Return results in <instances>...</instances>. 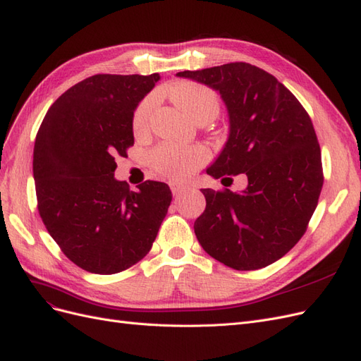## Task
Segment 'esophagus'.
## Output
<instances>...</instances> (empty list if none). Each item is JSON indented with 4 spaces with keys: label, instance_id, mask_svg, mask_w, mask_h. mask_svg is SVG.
<instances>
[{
    "label": "esophagus",
    "instance_id": "1",
    "mask_svg": "<svg viewBox=\"0 0 361 361\" xmlns=\"http://www.w3.org/2000/svg\"><path fill=\"white\" fill-rule=\"evenodd\" d=\"M170 190L174 195H178L183 191H187L188 187H187V185H183V183H179V182H170Z\"/></svg>",
    "mask_w": 361,
    "mask_h": 361
}]
</instances>
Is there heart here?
Listing matches in <instances>:
<instances>
[{"label":"heart","instance_id":"b5f03b06","mask_svg":"<svg viewBox=\"0 0 361 361\" xmlns=\"http://www.w3.org/2000/svg\"><path fill=\"white\" fill-rule=\"evenodd\" d=\"M169 96L195 122H211L220 113V101L209 87L192 81H179L169 87ZM155 97L147 96L141 101L133 114L134 133H143L149 125ZM209 158L207 150L202 146L161 145L152 152L149 161L157 173L173 180H183L199 170Z\"/></svg>","mask_w":361,"mask_h":361}]
</instances>
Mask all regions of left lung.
I'll return each mask as SVG.
<instances>
[{
	"label": "left lung",
	"instance_id": "left-lung-1",
	"mask_svg": "<svg viewBox=\"0 0 361 361\" xmlns=\"http://www.w3.org/2000/svg\"><path fill=\"white\" fill-rule=\"evenodd\" d=\"M178 76L212 87L227 106L231 134L207 174L248 179L243 192L202 190L206 207L195 236L227 267L265 268L300 241L318 206L324 173L310 116L276 76L250 63Z\"/></svg>",
	"mask_w": 361,
	"mask_h": 361
}]
</instances>
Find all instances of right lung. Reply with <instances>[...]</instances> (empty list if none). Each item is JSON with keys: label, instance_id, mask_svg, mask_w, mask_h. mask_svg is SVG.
Wrapping results in <instances>:
<instances>
[{"label": "right lung", "instance_id": "obj_1", "mask_svg": "<svg viewBox=\"0 0 361 361\" xmlns=\"http://www.w3.org/2000/svg\"><path fill=\"white\" fill-rule=\"evenodd\" d=\"M159 80L99 73L64 92L37 130L32 176L43 224L76 267L117 274L152 248L167 215V183L130 191L114 179L116 158L134 146L133 114Z\"/></svg>", "mask_w": 361, "mask_h": 361}]
</instances>
